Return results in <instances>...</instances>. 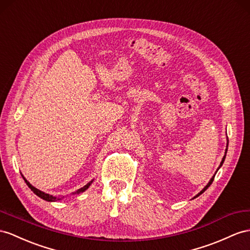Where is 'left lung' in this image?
I'll return each instance as SVG.
<instances>
[{
    "mask_svg": "<svg viewBox=\"0 0 250 250\" xmlns=\"http://www.w3.org/2000/svg\"><path fill=\"white\" fill-rule=\"evenodd\" d=\"M227 149H228V145H227V148H226V152H225V155H224V157H223V159H222V162H221V165H220V167H222V165H223L224 161H225V157H226V153H227ZM220 167H219V169H220ZM219 169H217V170H219ZM214 176H215V175H213V177H212V178H211V180H210V182L208 183V185H207V186H206V187H205V188H204V189H203V190H202V191L200 192V193H198V194H197V195H196L195 197H197L198 195H201V194L203 193V192H204V191H206V190L208 189V187L210 186V185H211V184H212V182H213V180H214Z\"/></svg>",
    "mask_w": 250,
    "mask_h": 250,
    "instance_id": "8db88e82",
    "label": "left lung"
}]
</instances>
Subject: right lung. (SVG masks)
Wrapping results in <instances>:
<instances>
[{
    "label": "right lung",
    "mask_w": 250,
    "mask_h": 250,
    "mask_svg": "<svg viewBox=\"0 0 250 250\" xmlns=\"http://www.w3.org/2000/svg\"><path fill=\"white\" fill-rule=\"evenodd\" d=\"M23 178H24V176H23ZM24 181H25V183H26V185L27 186L31 189V191L34 192V193L36 194V195H38L39 197H41V198H43V200H45V201H47V202H56L57 200H60V198H57V197H55V196H53V195H49V194H47V193H44V192H42V191H40L39 189H37V188H35L34 186H31V185L25 180L24 178ZM93 182V181H92ZM92 182H89L88 184H86L84 187H82V188H80L78 191L77 192H75V193H80V192H83V191H85L88 187H89V185L92 184Z\"/></svg>",
    "instance_id": "1"
}]
</instances>
